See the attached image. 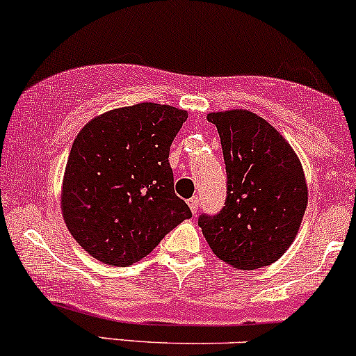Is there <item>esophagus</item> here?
Instances as JSON below:
<instances>
[{"instance_id":"1","label":"esophagus","mask_w":356,"mask_h":356,"mask_svg":"<svg viewBox=\"0 0 356 356\" xmlns=\"http://www.w3.org/2000/svg\"><path fill=\"white\" fill-rule=\"evenodd\" d=\"M187 204H189V207H191V211H192V213H195L197 211H199V205H200V199L197 195H194V197H191L189 200H187Z\"/></svg>"}]
</instances>
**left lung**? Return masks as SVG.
<instances>
[{
	"label": "left lung",
	"instance_id": "obj_1",
	"mask_svg": "<svg viewBox=\"0 0 356 356\" xmlns=\"http://www.w3.org/2000/svg\"><path fill=\"white\" fill-rule=\"evenodd\" d=\"M220 136L227 199L199 225L212 252L241 270L270 265L292 245L308 204L300 159L272 124L250 111L207 114Z\"/></svg>",
	"mask_w": 356,
	"mask_h": 356
}]
</instances>
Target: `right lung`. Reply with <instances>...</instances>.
Here are the masks:
<instances>
[{"label":"right lung","mask_w":356,"mask_h":356,"mask_svg":"<svg viewBox=\"0 0 356 356\" xmlns=\"http://www.w3.org/2000/svg\"><path fill=\"white\" fill-rule=\"evenodd\" d=\"M187 111L140 102L89 121L72 143L61 191L64 222L94 259L131 265L192 212L174 192L169 151Z\"/></svg>","instance_id":"add662e5"}]
</instances>
